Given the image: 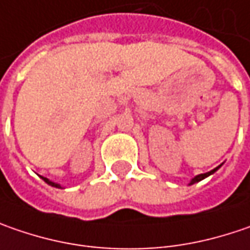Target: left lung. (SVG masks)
<instances>
[{
  "label": "left lung",
  "mask_w": 250,
  "mask_h": 250,
  "mask_svg": "<svg viewBox=\"0 0 250 250\" xmlns=\"http://www.w3.org/2000/svg\"><path fill=\"white\" fill-rule=\"evenodd\" d=\"M218 168H220V167H218ZM218 168L212 169V170H210V172H207V173H201V175H197V176H196L194 179H191V182H190V185H194L196 182H200V180H203V179H204V178L210 176V175H211V173H214V172H215V170H217V169H218Z\"/></svg>",
  "instance_id": "8db88e82"
}]
</instances>
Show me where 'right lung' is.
<instances>
[{
  "label": "right lung",
  "instance_id": "add662e5",
  "mask_svg": "<svg viewBox=\"0 0 250 250\" xmlns=\"http://www.w3.org/2000/svg\"><path fill=\"white\" fill-rule=\"evenodd\" d=\"M42 179L44 180L46 183H49L50 186H54V188H61L60 185H57V183H54V182H51V180H49V179H47V178H43V176H42Z\"/></svg>",
  "mask_w": 250,
  "mask_h": 250
}]
</instances>
